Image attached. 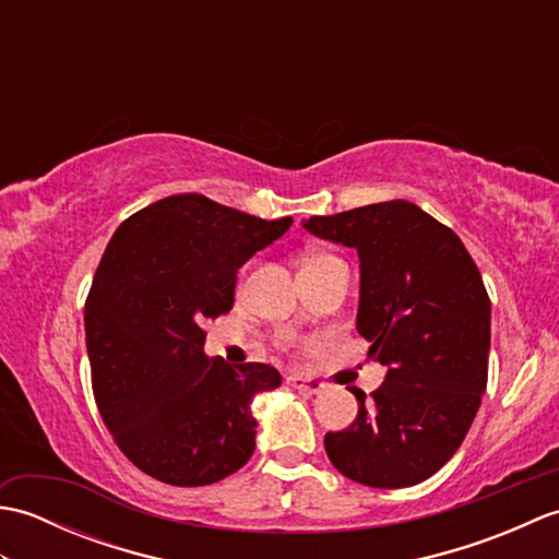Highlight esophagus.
<instances>
[{"label":"esophagus","mask_w":559,"mask_h":559,"mask_svg":"<svg viewBox=\"0 0 559 559\" xmlns=\"http://www.w3.org/2000/svg\"><path fill=\"white\" fill-rule=\"evenodd\" d=\"M286 382H288V386H293V389L307 391V394H317V391L322 389V382H319V379L307 377V374H288Z\"/></svg>","instance_id":"obj_1"}]
</instances>
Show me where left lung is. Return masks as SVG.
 <instances>
[{
	"mask_svg": "<svg viewBox=\"0 0 559 559\" xmlns=\"http://www.w3.org/2000/svg\"><path fill=\"white\" fill-rule=\"evenodd\" d=\"M305 230L358 249V334L386 367L324 447L343 476L408 488L456 454L488 384L490 298L459 235L406 199L312 216Z\"/></svg>",
	"mask_w": 559,
	"mask_h": 559,
	"instance_id": "1",
	"label": "left lung"
}]
</instances>
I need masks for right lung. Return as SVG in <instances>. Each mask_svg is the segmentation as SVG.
I'll list each match as a JSON object with an SVG mask.
<instances>
[{"mask_svg": "<svg viewBox=\"0 0 559 559\" xmlns=\"http://www.w3.org/2000/svg\"><path fill=\"white\" fill-rule=\"evenodd\" d=\"M290 225L175 194L115 230L83 314L93 396L117 447L151 478L211 485L254 454L249 406L281 374L209 358L204 324L233 310L237 269Z\"/></svg>", "mask_w": 559, "mask_h": 559, "instance_id": "add662e5", "label": "right lung"}]
</instances>
